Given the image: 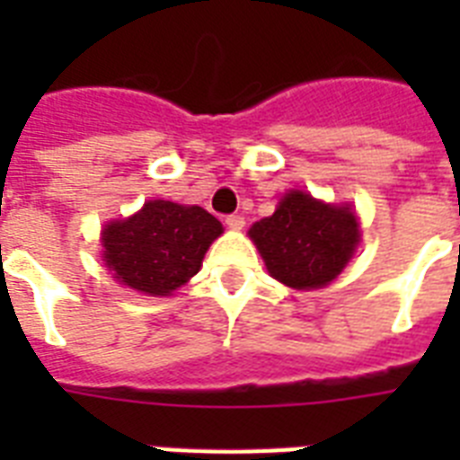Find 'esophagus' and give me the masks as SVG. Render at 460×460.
<instances>
[{"label":"esophagus","instance_id":"34e87169","mask_svg":"<svg viewBox=\"0 0 460 460\" xmlns=\"http://www.w3.org/2000/svg\"><path fill=\"white\" fill-rule=\"evenodd\" d=\"M226 226H229V229H234V231L243 229V226H245V217L229 215V217H226Z\"/></svg>","mask_w":460,"mask_h":460}]
</instances>
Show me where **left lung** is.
<instances>
[{
  "label": "left lung",
  "instance_id": "1",
  "mask_svg": "<svg viewBox=\"0 0 460 460\" xmlns=\"http://www.w3.org/2000/svg\"><path fill=\"white\" fill-rule=\"evenodd\" d=\"M251 238L274 279L294 288H320L353 258L360 231L350 208L291 190L272 217L252 224Z\"/></svg>",
  "mask_w": 460,
  "mask_h": 460
}]
</instances>
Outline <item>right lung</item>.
I'll list each match as a JSON object with an SVG mask.
<instances>
[{
	"mask_svg": "<svg viewBox=\"0 0 460 460\" xmlns=\"http://www.w3.org/2000/svg\"><path fill=\"white\" fill-rule=\"evenodd\" d=\"M222 234L219 219L198 205L150 200L138 215L107 224L104 262L121 284L166 296L198 274L209 243Z\"/></svg>",
	"mask_w": 460,
	"mask_h": 460,
	"instance_id": "1",
	"label": "right lung"
}]
</instances>
